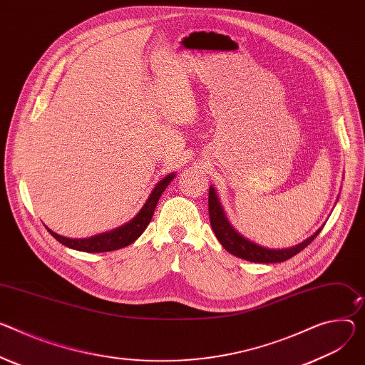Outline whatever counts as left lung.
<instances>
[{
	"instance_id": "8db88e82",
	"label": "left lung",
	"mask_w": 365,
	"mask_h": 365,
	"mask_svg": "<svg viewBox=\"0 0 365 365\" xmlns=\"http://www.w3.org/2000/svg\"><path fill=\"white\" fill-rule=\"evenodd\" d=\"M208 211H210V221L214 233L218 239V242L222 245V247L235 255L237 257H242L249 262L255 263H277L284 262L298 252H302L304 247H307L322 231L323 225L316 231L313 236L306 239L304 242L298 243L297 246L287 247V249H268L262 247L249 239L243 237L240 233L233 228L225 217V212L221 207V202L217 196V192L212 186H210V196H208Z\"/></svg>"
}]
</instances>
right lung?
Returning a JSON list of instances; mask_svg holds the SVG:
<instances>
[{"mask_svg":"<svg viewBox=\"0 0 365 365\" xmlns=\"http://www.w3.org/2000/svg\"><path fill=\"white\" fill-rule=\"evenodd\" d=\"M173 179H175V173H170L164 179H161L154 186L144 207L140 210V212L134 218L115 230L106 231V233L91 236L88 239H68V237H63V236L53 233V231L49 230L48 227L46 228L59 243H62L63 246H67L70 249L80 250V252L101 253V252H112V250L126 247L130 243H134L144 233V230L147 228V225L150 224V221L154 215V210H155V205L160 200L161 193L165 190V187L169 186V183Z\"/></svg>","mask_w":365,"mask_h":365,"instance_id":"right-lung-1","label":"right lung"}]
</instances>
